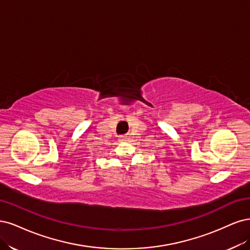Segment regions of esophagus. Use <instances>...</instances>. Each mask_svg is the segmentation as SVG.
Returning <instances> with one entry per match:
<instances>
[{
  "label": "esophagus",
  "mask_w": 250,
  "mask_h": 250,
  "mask_svg": "<svg viewBox=\"0 0 250 250\" xmlns=\"http://www.w3.org/2000/svg\"><path fill=\"white\" fill-rule=\"evenodd\" d=\"M119 140L120 141H124V142H126V141L130 140V138H128L126 135H123V136H119Z\"/></svg>",
  "instance_id": "esophagus-1"
}]
</instances>
